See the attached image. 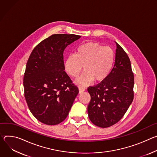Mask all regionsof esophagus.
Returning <instances> with one entry per match:
<instances>
[{
	"label": "esophagus",
	"instance_id": "1",
	"mask_svg": "<svg viewBox=\"0 0 157 157\" xmlns=\"http://www.w3.org/2000/svg\"><path fill=\"white\" fill-rule=\"evenodd\" d=\"M78 90H79V94H82L83 92H84V91H85V89H83V88H80V87H79V88H78Z\"/></svg>",
	"mask_w": 157,
	"mask_h": 157
}]
</instances>
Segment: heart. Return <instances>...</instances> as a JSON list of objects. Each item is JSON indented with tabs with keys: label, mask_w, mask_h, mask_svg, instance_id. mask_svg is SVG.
I'll return each instance as SVG.
<instances>
[{
	"label": "heart",
	"mask_w": 157,
	"mask_h": 157,
	"mask_svg": "<svg viewBox=\"0 0 157 157\" xmlns=\"http://www.w3.org/2000/svg\"><path fill=\"white\" fill-rule=\"evenodd\" d=\"M114 59V52L110 47L90 42L81 45L75 54L67 57L65 68L70 76L76 78L83 67L85 72L75 82L80 86H86L94 80L98 83L105 80L112 71Z\"/></svg>",
	"instance_id": "heart-1"
}]
</instances>
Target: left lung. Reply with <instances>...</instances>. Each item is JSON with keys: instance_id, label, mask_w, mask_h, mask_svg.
I'll list each match as a JSON object with an SVG mask.
<instances>
[{"instance_id": "1", "label": "left lung", "mask_w": 157, "mask_h": 157, "mask_svg": "<svg viewBox=\"0 0 157 157\" xmlns=\"http://www.w3.org/2000/svg\"><path fill=\"white\" fill-rule=\"evenodd\" d=\"M115 61L107 78L87 89L91 100L89 117L96 126L107 128L124 117L133 100L134 76L130 59L117 42Z\"/></svg>"}]
</instances>
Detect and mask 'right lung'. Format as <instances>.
Segmentation results:
<instances>
[{
  "label": "right lung",
  "instance_id": "add662e5",
  "mask_svg": "<svg viewBox=\"0 0 157 157\" xmlns=\"http://www.w3.org/2000/svg\"><path fill=\"white\" fill-rule=\"evenodd\" d=\"M81 36L54 34L31 52L24 76V96L32 115L40 122L57 125L66 118L78 89L64 71L63 51Z\"/></svg>",
  "mask_w": 157,
  "mask_h": 157
}]
</instances>
